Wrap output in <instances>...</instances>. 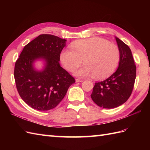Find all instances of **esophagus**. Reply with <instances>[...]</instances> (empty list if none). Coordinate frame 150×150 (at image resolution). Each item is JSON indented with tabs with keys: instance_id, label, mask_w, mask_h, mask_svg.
<instances>
[{
	"instance_id": "1",
	"label": "esophagus",
	"mask_w": 150,
	"mask_h": 150,
	"mask_svg": "<svg viewBox=\"0 0 150 150\" xmlns=\"http://www.w3.org/2000/svg\"><path fill=\"white\" fill-rule=\"evenodd\" d=\"M75 82H83V81L80 80V79H75Z\"/></svg>"
}]
</instances>
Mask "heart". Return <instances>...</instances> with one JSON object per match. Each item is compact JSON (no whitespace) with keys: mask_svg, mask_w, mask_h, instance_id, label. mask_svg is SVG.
I'll list each match as a JSON object with an SVG mask.
<instances>
[{"mask_svg":"<svg viewBox=\"0 0 150 150\" xmlns=\"http://www.w3.org/2000/svg\"><path fill=\"white\" fill-rule=\"evenodd\" d=\"M71 48L64 49L60 54L62 66L69 71H73L81 65L83 59L85 64L75 72L78 77L94 76L104 79L114 72L120 62V50L117 45L103 38L95 37L75 41Z\"/></svg>","mask_w":150,"mask_h":150,"instance_id":"heart-1","label":"heart"}]
</instances>
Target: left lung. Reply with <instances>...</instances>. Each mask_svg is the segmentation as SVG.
Here are the masks:
<instances>
[{
	"label": "left lung",
	"mask_w": 150,
	"mask_h": 150,
	"mask_svg": "<svg viewBox=\"0 0 150 150\" xmlns=\"http://www.w3.org/2000/svg\"><path fill=\"white\" fill-rule=\"evenodd\" d=\"M115 39L120 54L119 66L110 77L95 84L91 95L97 106L107 109L126 103L132 94L136 78V66L131 50L119 38Z\"/></svg>",
	"instance_id": "8db88e82"
}]
</instances>
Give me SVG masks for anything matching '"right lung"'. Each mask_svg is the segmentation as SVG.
I'll return each instance as SVG.
<instances>
[{
	"mask_svg": "<svg viewBox=\"0 0 150 150\" xmlns=\"http://www.w3.org/2000/svg\"><path fill=\"white\" fill-rule=\"evenodd\" d=\"M66 40L53 35L38 36L24 46L15 62L14 77L22 99L35 110L55 108L66 95L75 79L60 66V54ZM42 61L43 68L34 63Z\"/></svg>",
	"mask_w": 150,
	"mask_h": 150,
	"instance_id": "obj_1",
	"label": "right lung"
}]
</instances>
